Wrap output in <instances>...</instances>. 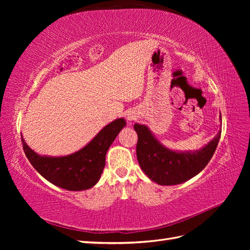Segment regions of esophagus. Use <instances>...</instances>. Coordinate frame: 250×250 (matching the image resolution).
Listing matches in <instances>:
<instances>
[{
    "instance_id": "34e87169",
    "label": "esophagus",
    "mask_w": 250,
    "mask_h": 250,
    "mask_svg": "<svg viewBox=\"0 0 250 250\" xmlns=\"http://www.w3.org/2000/svg\"><path fill=\"white\" fill-rule=\"evenodd\" d=\"M125 118H126V120H127V122L129 123V124H131V122L133 120H135V118H137V116H135V113H133V112H131V111H129V112H127L126 115H125Z\"/></svg>"
}]
</instances>
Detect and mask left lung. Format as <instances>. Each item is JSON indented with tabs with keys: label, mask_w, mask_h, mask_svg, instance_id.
Here are the masks:
<instances>
[{
	"label": "left lung",
	"mask_w": 250,
	"mask_h": 250,
	"mask_svg": "<svg viewBox=\"0 0 250 250\" xmlns=\"http://www.w3.org/2000/svg\"><path fill=\"white\" fill-rule=\"evenodd\" d=\"M220 122L222 119L220 116ZM137 156L143 172L157 185H180L199 174L210 161L221 132L198 150L177 151L164 146L147 125L135 123Z\"/></svg>",
	"instance_id": "left-lung-1"
}]
</instances>
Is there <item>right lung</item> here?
<instances>
[{
    "label": "right lung",
    "mask_w": 250,
    "mask_h": 250,
    "mask_svg": "<svg viewBox=\"0 0 250 250\" xmlns=\"http://www.w3.org/2000/svg\"><path fill=\"white\" fill-rule=\"evenodd\" d=\"M125 126V119L113 120L84 147L64 156L41 155L27 145L21 134V137L27 158L44 179L67 191H84L99 181L106 152Z\"/></svg>",
    "instance_id": "right-lung-1"
}]
</instances>
